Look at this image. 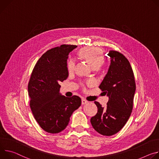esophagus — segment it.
Returning a JSON list of instances; mask_svg holds the SVG:
<instances>
[{
  "label": "esophagus",
  "instance_id": "obj_1",
  "mask_svg": "<svg viewBox=\"0 0 159 159\" xmlns=\"http://www.w3.org/2000/svg\"><path fill=\"white\" fill-rule=\"evenodd\" d=\"M88 103V101H86V100H84V99H82L81 100V103H82V105H84V104H85V103Z\"/></svg>",
  "mask_w": 159,
  "mask_h": 159
}]
</instances>
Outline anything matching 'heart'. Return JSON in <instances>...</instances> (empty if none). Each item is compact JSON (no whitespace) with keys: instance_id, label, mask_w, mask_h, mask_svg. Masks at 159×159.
I'll return each mask as SVG.
<instances>
[{"instance_id":"b5f03b06","label":"heart","mask_w":159,"mask_h":159,"mask_svg":"<svg viewBox=\"0 0 159 159\" xmlns=\"http://www.w3.org/2000/svg\"><path fill=\"white\" fill-rule=\"evenodd\" d=\"M79 57L85 61L92 69H98L104 62L103 52L102 49L93 47H85L78 52ZM75 62L70 60L67 62V67L69 72H72L75 68Z\"/></svg>"}]
</instances>
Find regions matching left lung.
<instances>
[{
    "mask_svg": "<svg viewBox=\"0 0 159 159\" xmlns=\"http://www.w3.org/2000/svg\"><path fill=\"white\" fill-rule=\"evenodd\" d=\"M111 64L99 88L109 100L105 107L95 103L97 113L90 122L93 128L104 136H112L126 125L133 110L136 84L129 62L119 52L110 50Z\"/></svg>",
    "mask_w": 159,
    "mask_h": 159,
    "instance_id": "obj_1",
    "label": "left lung"
}]
</instances>
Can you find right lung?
Returning a JSON list of instances; mask_svg holds the SVG:
<instances>
[{
    "mask_svg": "<svg viewBox=\"0 0 159 159\" xmlns=\"http://www.w3.org/2000/svg\"><path fill=\"white\" fill-rule=\"evenodd\" d=\"M76 47L62 45L47 51L32 71L28 86L30 108L40 126L47 133L63 131L73 112L81 105L78 96L66 97L59 92L60 83L69 75L68 55Z\"/></svg>",
    "mask_w": 159,
    "mask_h": 159,
    "instance_id": "1",
    "label": "right lung"
}]
</instances>
